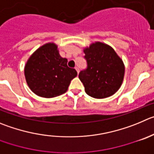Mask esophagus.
<instances>
[{"mask_svg":"<svg viewBox=\"0 0 154 154\" xmlns=\"http://www.w3.org/2000/svg\"><path fill=\"white\" fill-rule=\"evenodd\" d=\"M75 69H76V70H77V74H79V72H80V70H79V68L77 67H75Z\"/></svg>","mask_w":154,"mask_h":154,"instance_id":"esophagus-1","label":"esophagus"}]
</instances>
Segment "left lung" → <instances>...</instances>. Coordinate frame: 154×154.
<instances>
[{
	"mask_svg": "<svg viewBox=\"0 0 154 154\" xmlns=\"http://www.w3.org/2000/svg\"><path fill=\"white\" fill-rule=\"evenodd\" d=\"M87 67L79 78L87 95L93 98L111 97L122 84L125 65L112 47L98 42L84 50Z\"/></svg>",
	"mask_w": 154,
	"mask_h": 154,
	"instance_id": "8db88e82",
	"label": "left lung"
}]
</instances>
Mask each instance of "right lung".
Returning a JSON list of instances; mask_svg holds the SVG:
<instances>
[{
  "mask_svg": "<svg viewBox=\"0 0 154 154\" xmlns=\"http://www.w3.org/2000/svg\"><path fill=\"white\" fill-rule=\"evenodd\" d=\"M67 59L60 56L57 46L47 43L30 56L24 69L30 90L38 97L52 98L67 90L70 80L77 75L67 66Z\"/></svg>",
  "mask_w": 154,
  "mask_h": 154,
  "instance_id": "add662e5",
  "label": "right lung"
}]
</instances>
